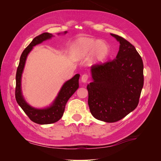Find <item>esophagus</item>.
<instances>
[{
	"label": "esophagus",
	"mask_w": 161,
	"mask_h": 161,
	"mask_svg": "<svg viewBox=\"0 0 161 161\" xmlns=\"http://www.w3.org/2000/svg\"><path fill=\"white\" fill-rule=\"evenodd\" d=\"M89 79V76L86 74L82 75L81 76V80L82 82H86Z\"/></svg>",
	"instance_id": "obj_1"
}]
</instances>
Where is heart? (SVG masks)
<instances>
[{
	"instance_id": "1",
	"label": "heart",
	"mask_w": 161,
	"mask_h": 161,
	"mask_svg": "<svg viewBox=\"0 0 161 161\" xmlns=\"http://www.w3.org/2000/svg\"><path fill=\"white\" fill-rule=\"evenodd\" d=\"M71 48L76 57L83 58L91 54L96 62L103 61L109 53V47L108 43L87 37L76 39L72 44Z\"/></svg>"
}]
</instances>
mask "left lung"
I'll return each mask as SVG.
<instances>
[{
	"instance_id": "8db88e82",
	"label": "left lung",
	"mask_w": 161,
	"mask_h": 161,
	"mask_svg": "<svg viewBox=\"0 0 161 161\" xmlns=\"http://www.w3.org/2000/svg\"><path fill=\"white\" fill-rule=\"evenodd\" d=\"M116 58L91 66L93 81L87 85L92 115L105 122H115L134 111L144 85L143 62L135 47L124 37Z\"/></svg>"
}]
</instances>
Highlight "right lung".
<instances>
[{
  "mask_svg": "<svg viewBox=\"0 0 161 161\" xmlns=\"http://www.w3.org/2000/svg\"><path fill=\"white\" fill-rule=\"evenodd\" d=\"M66 33V31L65 33ZM52 36H53L51 33H43L33 39L21 53L16 73V101L19 105L29 117V118L33 122L38 124H50L55 123L59 120L64 114L68 100L79 88V79L80 75L77 74L74 77H72L70 80L66 82L62 86L56 99L50 108L43 109H37L31 108L23 98L21 89V79L28 53L32 50L33 46L39 44L47 39L51 38Z\"/></svg>",
  "mask_w": 161,
  "mask_h": 161,
  "instance_id": "right-lung-1",
  "label": "right lung"
}]
</instances>
